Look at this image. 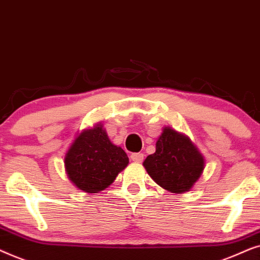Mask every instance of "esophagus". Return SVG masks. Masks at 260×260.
Masks as SVG:
<instances>
[{
	"mask_svg": "<svg viewBox=\"0 0 260 260\" xmlns=\"http://www.w3.org/2000/svg\"><path fill=\"white\" fill-rule=\"evenodd\" d=\"M131 158H132L133 161L141 162V161L144 160V154L140 153V152H138V153H132V155H131Z\"/></svg>",
	"mask_w": 260,
	"mask_h": 260,
	"instance_id": "34e87169",
	"label": "esophagus"
}]
</instances>
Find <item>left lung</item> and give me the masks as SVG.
Wrapping results in <instances>:
<instances>
[{
    "instance_id": "obj_1",
    "label": "left lung",
    "mask_w": 260,
    "mask_h": 260,
    "mask_svg": "<svg viewBox=\"0 0 260 260\" xmlns=\"http://www.w3.org/2000/svg\"><path fill=\"white\" fill-rule=\"evenodd\" d=\"M150 177L170 192L189 191L205 169V158L184 134L165 127L155 143V152L144 160Z\"/></svg>"
}]
</instances>
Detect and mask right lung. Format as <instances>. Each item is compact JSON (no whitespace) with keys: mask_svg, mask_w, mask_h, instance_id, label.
Returning <instances> with one entry per match:
<instances>
[{"mask_svg":"<svg viewBox=\"0 0 260 260\" xmlns=\"http://www.w3.org/2000/svg\"><path fill=\"white\" fill-rule=\"evenodd\" d=\"M68 177L82 191L105 190L129 162L126 152L109 140L101 123L76 137L65 154Z\"/></svg>","mask_w":260,"mask_h":260,"instance_id":"1","label":"right lung"}]
</instances>
